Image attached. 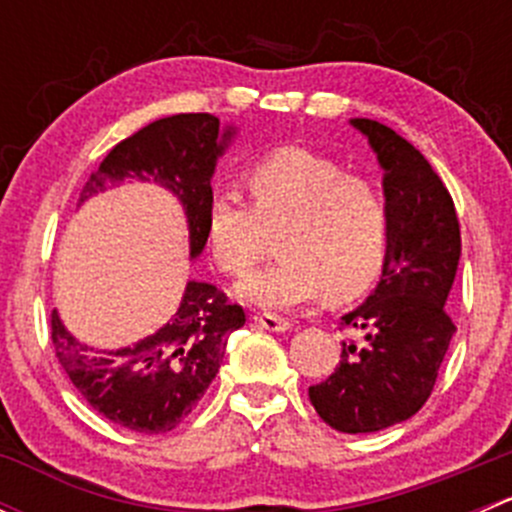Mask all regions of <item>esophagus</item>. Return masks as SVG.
Returning a JSON list of instances; mask_svg holds the SVG:
<instances>
[{
	"instance_id": "34e87169",
	"label": "esophagus",
	"mask_w": 512,
	"mask_h": 512,
	"mask_svg": "<svg viewBox=\"0 0 512 512\" xmlns=\"http://www.w3.org/2000/svg\"><path fill=\"white\" fill-rule=\"evenodd\" d=\"M255 324H260L262 329H270V332H287V329L292 327V324H289V319L277 317V314H272V312L255 314Z\"/></svg>"
}]
</instances>
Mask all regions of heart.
Instances as JSON below:
<instances>
[{"mask_svg": "<svg viewBox=\"0 0 512 512\" xmlns=\"http://www.w3.org/2000/svg\"><path fill=\"white\" fill-rule=\"evenodd\" d=\"M242 183L250 208L230 193H215L205 208L215 265L247 275L281 230L280 260L237 287L242 299L287 309L324 292L329 302H349L379 280L391 245V210L379 185L302 146L252 160Z\"/></svg>", "mask_w": 512, "mask_h": 512, "instance_id": "1", "label": "heart"}]
</instances>
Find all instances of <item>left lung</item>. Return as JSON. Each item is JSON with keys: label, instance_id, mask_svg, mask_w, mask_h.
<instances>
[{"label": "left lung", "instance_id": "left-lung-1", "mask_svg": "<svg viewBox=\"0 0 512 512\" xmlns=\"http://www.w3.org/2000/svg\"><path fill=\"white\" fill-rule=\"evenodd\" d=\"M384 168L391 245L379 287L342 327L361 332L344 342L332 376L309 386L324 423L342 433H374L406 421L426 404L456 324L446 299L461 260V225L451 193L426 158L389 126L354 118Z\"/></svg>", "mask_w": 512, "mask_h": 512}]
</instances>
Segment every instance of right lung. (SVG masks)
<instances>
[{
  "mask_svg": "<svg viewBox=\"0 0 512 512\" xmlns=\"http://www.w3.org/2000/svg\"><path fill=\"white\" fill-rule=\"evenodd\" d=\"M210 113L158 118L108 151L79 203L126 178L153 180L183 203L190 257L203 252L205 208L215 160L230 141ZM245 324V309L208 282H188L168 324L133 347L98 352L76 342L51 312V344L66 376L108 421L138 433L173 431L195 409L220 369L225 344Z\"/></svg>",
  "mask_w": 512,
  "mask_h": 512,
  "instance_id": "obj_1",
  "label": "right lung"
}]
</instances>
